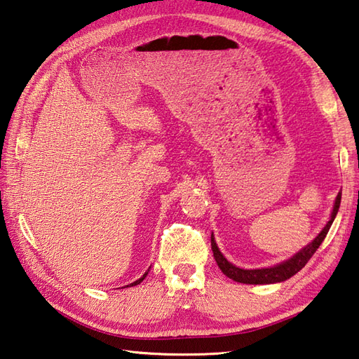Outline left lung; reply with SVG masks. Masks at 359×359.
I'll list each match as a JSON object with an SVG mask.
<instances>
[{"label":"left lung","instance_id":"1","mask_svg":"<svg viewBox=\"0 0 359 359\" xmlns=\"http://www.w3.org/2000/svg\"><path fill=\"white\" fill-rule=\"evenodd\" d=\"M339 204H341V192L337 196L335 205H333V210H332V217H330L327 224H325V227L321 230L320 233H318V236L315 238L312 243L306 245L304 249H301L297 255H293L290 259L281 262V264H276V266L269 267V269H253V270L236 267V266L232 264V262H229L224 257H222V253L219 252L217 243H215V236L212 233L210 241H212L213 258H215V261H217V264L221 269V272L224 273L226 276H229L230 280H233L236 283H243V284H273V283H281V281L289 280L290 276L297 275L299 270L307 264L309 259L312 258L313 253L318 250V247L321 245L325 235H327V232H329L333 219H335V217H337Z\"/></svg>","mask_w":359,"mask_h":359}]
</instances>
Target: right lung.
Here are the masks:
<instances>
[{"mask_svg": "<svg viewBox=\"0 0 359 359\" xmlns=\"http://www.w3.org/2000/svg\"><path fill=\"white\" fill-rule=\"evenodd\" d=\"M147 272H149V270H147ZM147 272H146V273H144V275H142V276H141V278H140V280H137V281H133V283H132V284H130V285H137V284H140V283H141V281H142V280H144V278H146V276H147Z\"/></svg>", "mask_w": 359, "mask_h": 359, "instance_id": "add662e5", "label": "right lung"}]
</instances>
